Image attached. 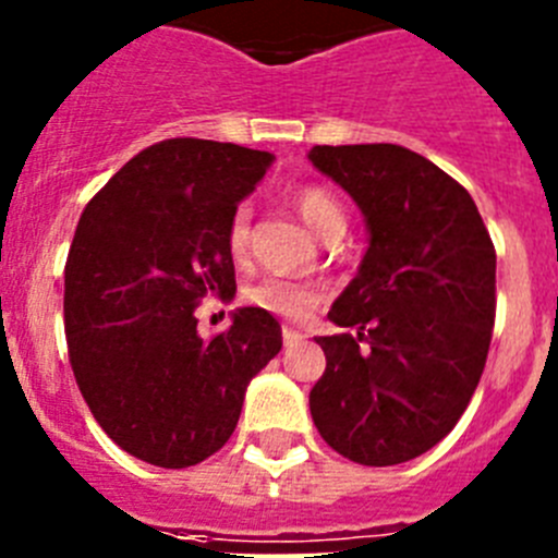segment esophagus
<instances>
[{
    "label": "esophagus",
    "instance_id": "esophagus-1",
    "mask_svg": "<svg viewBox=\"0 0 558 558\" xmlns=\"http://www.w3.org/2000/svg\"><path fill=\"white\" fill-rule=\"evenodd\" d=\"M282 340H284V347H295V343H302V340H304V335L299 332V329H290V327H284V329H282Z\"/></svg>",
    "mask_w": 558,
    "mask_h": 558
}]
</instances>
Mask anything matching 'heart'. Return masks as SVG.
I'll return each mask as SVG.
<instances>
[{
	"mask_svg": "<svg viewBox=\"0 0 558 558\" xmlns=\"http://www.w3.org/2000/svg\"><path fill=\"white\" fill-rule=\"evenodd\" d=\"M293 201L302 220L315 234L329 236L338 234V231L343 234V229H347V211H343V206L327 190H322V186H302V190L295 192ZM248 236L251 211L248 206H236L229 220V231H226V245H229V254L234 259H243L245 256V251H248ZM245 299L254 307L279 315V318H288V322H304L322 304V293L313 284L293 282V279H276V276L251 284L245 290Z\"/></svg>",
	"mask_w": 558,
	"mask_h": 558,
	"instance_id": "1",
	"label": "heart"
}]
</instances>
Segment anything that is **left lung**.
<instances>
[{"label":"left lung","instance_id":"1","mask_svg":"<svg viewBox=\"0 0 558 558\" xmlns=\"http://www.w3.org/2000/svg\"><path fill=\"white\" fill-rule=\"evenodd\" d=\"M307 159L357 204L368 248L315 343L327 368L310 391L322 438L363 466L436 447L481 383L495 327L497 256L475 201L399 145H315Z\"/></svg>","mask_w":558,"mask_h":558}]
</instances>
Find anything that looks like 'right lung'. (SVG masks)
Here are the masks:
<instances>
[{"instance_id": "right-lung-1", "label": "right lung", "mask_w": 558, "mask_h": 558, "mask_svg": "<svg viewBox=\"0 0 558 558\" xmlns=\"http://www.w3.org/2000/svg\"><path fill=\"white\" fill-rule=\"evenodd\" d=\"M274 153L167 140L133 156L83 209L63 276V322L77 388L113 445L184 470L229 441L245 388L282 349V327L236 307L201 338L195 310L231 299L226 245L240 201Z\"/></svg>"}]
</instances>
